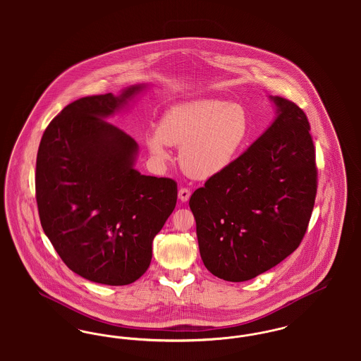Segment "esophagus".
<instances>
[{
	"mask_svg": "<svg viewBox=\"0 0 361 361\" xmlns=\"http://www.w3.org/2000/svg\"><path fill=\"white\" fill-rule=\"evenodd\" d=\"M189 197H190V190H189L188 188H181L178 190V199H180L183 203L188 202Z\"/></svg>",
	"mask_w": 361,
	"mask_h": 361,
	"instance_id": "34e87169",
	"label": "esophagus"
}]
</instances>
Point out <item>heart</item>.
<instances>
[{
  "label": "heart",
  "instance_id": "1",
  "mask_svg": "<svg viewBox=\"0 0 361 361\" xmlns=\"http://www.w3.org/2000/svg\"><path fill=\"white\" fill-rule=\"evenodd\" d=\"M250 123L240 104L219 99H195L169 106L158 131L146 146L158 164L171 159L169 146H180V166L189 177L208 180L228 169L247 142Z\"/></svg>",
  "mask_w": 361,
  "mask_h": 361
}]
</instances>
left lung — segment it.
I'll list each match as a JSON object with an SVG mask.
<instances>
[{"mask_svg": "<svg viewBox=\"0 0 361 361\" xmlns=\"http://www.w3.org/2000/svg\"><path fill=\"white\" fill-rule=\"evenodd\" d=\"M275 118L224 172L196 189L189 207L200 256L212 275L246 281L299 246L317 193V168L305 112L268 97Z\"/></svg>", "mask_w": 361, "mask_h": 361, "instance_id": "8db88e82", "label": "left lung"}]
</instances>
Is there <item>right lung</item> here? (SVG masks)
Returning a JSON list of instances; mask_svg holds the SVG:
<instances>
[{
	"mask_svg": "<svg viewBox=\"0 0 361 361\" xmlns=\"http://www.w3.org/2000/svg\"><path fill=\"white\" fill-rule=\"evenodd\" d=\"M149 87L137 84L69 104L52 119L36 158L40 224L62 261L105 286L131 284L177 202L171 178L135 169L137 142L109 123Z\"/></svg>",
	"mask_w": 361,
	"mask_h": 361,
	"instance_id": "add662e5",
	"label": "right lung"
}]
</instances>
